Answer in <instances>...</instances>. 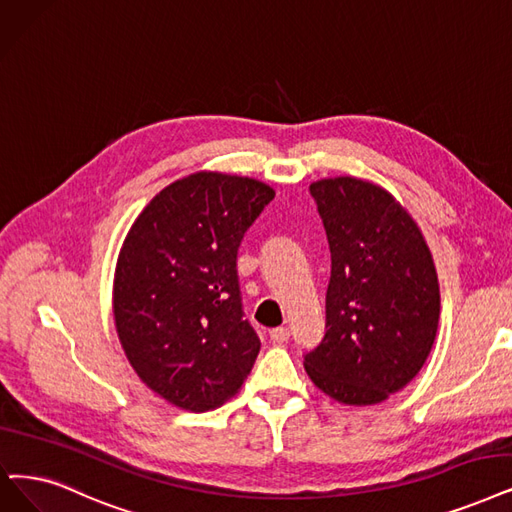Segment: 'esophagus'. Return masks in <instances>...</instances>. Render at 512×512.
<instances>
[{"label": "esophagus", "instance_id": "1", "mask_svg": "<svg viewBox=\"0 0 512 512\" xmlns=\"http://www.w3.org/2000/svg\"><path fill=\"white\" fill-rule=\"evenodd\" d=\"M269 336H271L273 344H283V342H288L290 330H288V327H275V330L269 332Z\"/></svg>", "mask_w": 512, "mask_h": 512}]
</instances>
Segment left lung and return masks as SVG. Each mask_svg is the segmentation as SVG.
Here are the masks:
<instances>
[{
	"instance_id": "1",
	"label": "left lung",
	"mask_w": 512,
	"mask_h": 512,
	"mask_svg": "<svg viewBox=\"0 0 512 512\" xmlns=\"http://www.w3.org/2000/svg\"><path fill=\"white\" fill-rule=\"evenodd\" d=\"M330 243L325 334L304 355L317 388L374 405L412 382L433 349L439 281L431 250L401 203L372 182L340 176L309 187Z\"/></svg>"
}]
</instances>
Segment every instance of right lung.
<instances>
[{"label":"right lung","instance_id":"right-lung-1","mask_svg":"<svg viewBox=\"0 0 512 512\" xmlns=\"http://www.w3.org/2000/svg\"><path fill=\"white\" fill-rule=\"evenodd\" d=\"M273 197L254 178L191 174L151 199L119 252V342L138 378L182 410L222 405L258 357L260 338L243 319L237 250Z\"/></svg>","mask_w":512,"mask_h":512}]
</instances>
